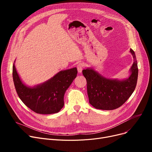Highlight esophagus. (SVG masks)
I'll use <instances>...</instances> for the list:
<instances>
[{"label":"esophagus","mask_w":152,"mask_h":152,"mask_svg":"<svg viewBox=\"0 0 152 152\" xmlns=\"http://www.w3.org/2000/svg\"><path fill=\"white\" fill-rule=\"evenodd\" d=\"M84 63H79L78 65H77V69L79 73H82V71L84 68Z\"/></svg>","instance_id":"1"}]
</instances>
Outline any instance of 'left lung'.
Listing matches in <instances>:
<instances>
[{"mask_svg": "<svg viewBox=\"0 0 152 152\" xmlns=\"http://www.w3.org/2000/svg\"><path fill=\"white\" fill-rule=\"evenodd\" d=\"M134 63L128 78L119 80L102 76L91 68L83 70L87 81V89L90 104L94 108L111 110L121 107L128 99L136 87L138 77L137 61L133 50L130 49Z\"/></svg>", "mask_w": 152, "mask_h": 152, "instance_id": "left-lung-1", "label": "left lung"}]
</instances>
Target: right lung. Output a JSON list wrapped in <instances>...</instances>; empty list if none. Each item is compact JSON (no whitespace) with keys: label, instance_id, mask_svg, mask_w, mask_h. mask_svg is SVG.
I'll use <instances>...</instances> for the list:
<instances>
[{"label":"right lung","instance_id":"right-lung-1","mask_svg":"<svg viewBox=\"0 0 152 152\" xmlns=\"http://www.w3.org/2000/svg\"><path fill=\"white\" fill-rule=\"evenodd\" d=\"M13 65L15 89L21 100L36 113L48 115L58 113L64 106V95L76 78V68L59 71L49 80L34 87L24 84Z\"/></svg>","mask_w":152,"mask_h":152}]
</instances>
